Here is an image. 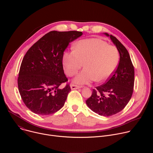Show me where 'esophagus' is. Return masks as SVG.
I'll return each mask as SVG.
<instances>
[{"instance_id": "34e87169", "label": "esophagus", "mask_w": 153, "mask_h": 153, "mask_svg": "<svg viewBox=\"0 0 153 153\" xmlns=\"http://www.w3.org/2000/svg\"><path fill=\"white\" fill-rule=\"evenodd\" d=\"M70 87H71V90H77V89L80 88V86L76 85H74V84H71Z\"/></svg>"}]
</instances>
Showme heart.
Instances as JSON below:
<instances>
[{
  "mask_svg": "<svg viewBox=\"0 0 153 153\" xmlns=\"http://www.w3.org/2000/svg\"><path fill=\"white\" fill-rule=\"evenodd\" d=\"M117 48L100 39H83L77 42L74 50L65 52L63 64L69 76L77 73L83 66L85 69L74 79L79 84H88L96 80H106L114 73L119 61Z\"/></svg>",
  "mask_w": 153,
  "mask_h": 153,
  "instance_id": "b5f03b06",
  "label": "heart"
}]
</instances>
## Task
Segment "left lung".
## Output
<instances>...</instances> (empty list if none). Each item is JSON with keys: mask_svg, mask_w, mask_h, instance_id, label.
<instances>
[{"mask_svg": "<svg viewBox=\"0 0 153 153\" xmlns=\"http://www.w3.org/2000/svg\"><path fill=\"white\" fill-rule=\"evenodd\" d=\"M110 37L117 48L120 60L116 70L103 85L94 89L86 103L100 116H111L121 111L131 98L134 82V69L126 48L114 36Z\"/></svg>", "mask_w": 153, "mask_h": 153, "instance_id": "left-lung-1", "label": "left lung"}]
</instances>
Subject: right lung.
Listing matches in <instances>:
<instances>
[{"label":"right lung","mask_w":153,"mask_h":153,"mask_svg":"<svg viewBox=\"0 0 153 153\" xmlns=\"http://www.w3.org/2000/svg\"><path fill=\"white\" fill-rule=\"evenodd\" d=\"M82 35L77 31H52L28 50L22 62L17 80L20 96L27 107L39 115H49L61 109L71 91L62 65L69 43Z\"/></svg>","instance_id":"obj_1"}]
</instances>
